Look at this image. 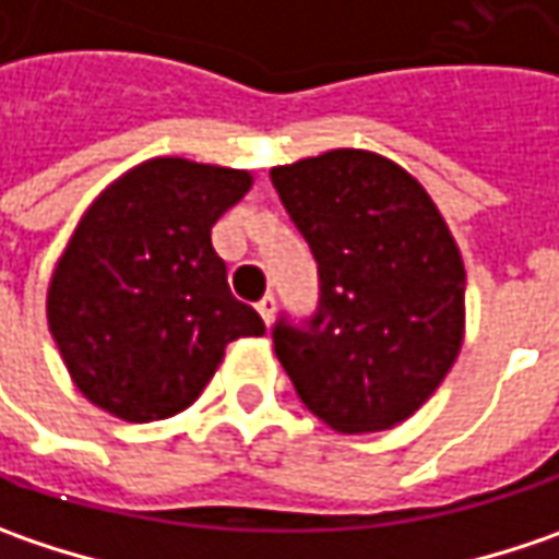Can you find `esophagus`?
I'll return each mask as SVG.
<instances>
[{
	"mask_svg": "<svg viewBox=\"0 0 559 559\" xmlns=\"http://www.w3.org/2000/svg\"><path fill=\"white\" fill-rule=\"evenodd\" d=\"M255 309H259L262 322H265V325H272V319H275V297H272V294H265V297L255 304Z\"/></svg>",
	"mask_w": 559,
	"mask_h": 559,
	"instance_id": "esophagus-1",
	"label": "esophagus"
}]
</instances>
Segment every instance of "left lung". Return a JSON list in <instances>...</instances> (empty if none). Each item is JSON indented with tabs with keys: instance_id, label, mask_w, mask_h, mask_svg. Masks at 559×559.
Returning a JSON list of instances; mask_svg holds the SVG:
<instances>
[{
	"instance_id": "1",
	"label": "left lung",
	"mask_w": 559,
	"mask_h": 559,
	"mask_svg": "<svg viewBox=\"0 0 559 559\" xmlns=\"http://www.w3.org/2000/svg\"><path fill=\"white\" fill-rule=\"evenodd\" d=\"M319 265V309L281 316L272 341L297 397L344 435L409 419L463 344L466 269L448 222L413 175L366 150L272 168Z\"/></svg>"
}]
</instances>
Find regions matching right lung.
<instances>
[{
    "mask_svg": "<svg viewBox=\"0 0 559 559\" xmlns=\"http://www.w3.org/2000/svg\"><path fill=\"white\" fill-rule=\"evenodd\" d=\"M250 183V171L150 158L86 209L46 297L86 401L124 423L168 419L203 394L231 341L265 334L212 250V225Z\"/></svg>",
    "mask_w": 559,
    "mask_h": 559,
    "instance_id": "right-lung-1",
    "label": "right lung"
}]
</instances>
